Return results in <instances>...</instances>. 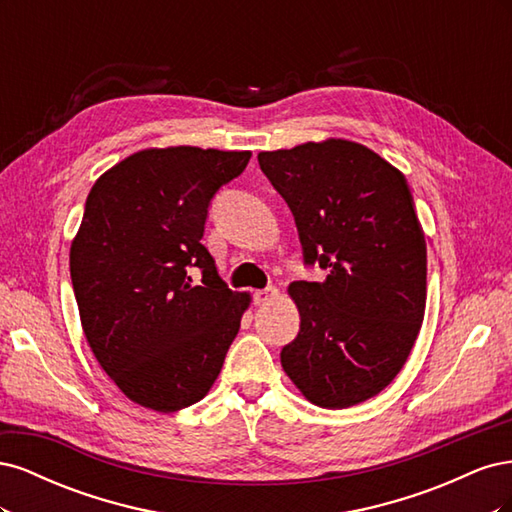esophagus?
Instances as JSON below:
<instances>
[{
    "instance_id": "esophagus-1",
    "label": "esophagus",
    "mask_w": 512,
    "mask_h": 512,
    "mask_svg": "<svg viewBox=\"0 0 512 512\" xmlns=\"http://www.w3.org/2000/svg\"><path fill=\"white\" fill-rule=\"evenodd\" d=\"M275 297H277V288H275V286H267V288H262V290H256V292H254V303H256V305H267V303H271Z\"/></svg>"
}]
</instances>
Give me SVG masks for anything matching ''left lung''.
<instances>
[{"label": "left lung", "mask_w": 512, "mask_h": 512, "mask_svg": "<svg viewBox=\"0 0 512 512\" xmlns=\"http://www.w3.org/2000/svg\"><path fill=\"white\" fill-rule=\"evenodd\" d=\"M288 203L305 265L322 282H292L301 327L282 367L305 399L350 408L393 382L421 331L427 245L404 173L365 145L329 138L260 151Z\"/></svg>", "instance_id": "left-lung-1"}]
</instances>
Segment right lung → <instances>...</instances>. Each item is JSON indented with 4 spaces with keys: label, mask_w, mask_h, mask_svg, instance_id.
<instances>
[{
    "label": "right lung",
    "mask_w": 512,
    "mask_h": 512,
    "mask_svg": "<svg viewBox=\"0 0 512 512\" xmlns=\"http://www.w3.org/2000/svg\"><path fill=\"white\" fill-rule=\"evenodd\" d=\"M250 158L143 149L106 170L87 196L70 247L74 297L91 352L138 406L188 408L220 376L252 299L224 284L200 239L211 198Z\"/></svg>",
    "instance_id": "obj_1"
}]
</instances>
